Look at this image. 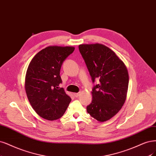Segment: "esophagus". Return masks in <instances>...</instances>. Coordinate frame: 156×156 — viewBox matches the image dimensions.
Instances as JSON below:
<instances>
[{
  "label": "esophagus",
  "mask_w": 156,
  "mask_h": 156,
  "mask_svg": "<svg viewBox=\"0 0 156 156\" xmlns=\"http://www.w3.org/2000/svg\"><path fill=\"white\" fill-rule=\"evenodd\" d=\"M73 95H74L75 97H76V98H77V97H79L80 95V93H74Z\"/></svg>",
  "instance_id": "1"
}]
</instances>
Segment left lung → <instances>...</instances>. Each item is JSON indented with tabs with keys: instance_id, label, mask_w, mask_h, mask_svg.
I'll return each instance as SVG.
<instances>
[{
	"instance_id": "left-lung-1",
	"label": "left lung",
	"mask_w": 156,
	"mask_h": 156,
	"mask_svg": "<svg viewBox=\"0 0 156 156\" xmlns=\"http://www.w3.org/2000/svg\"><path fill=\"white\" fill-rule=\"evenodd\" d=\"M79 49L92 81L99 80L92 90L88 114L99 122L108 121L119 112L126 101L129 82L127 68L114 51L103 44H80Z\"/></svg>"
}]
</instances>
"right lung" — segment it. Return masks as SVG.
Returning a JSON list of instances; mask_svg holds the SVG:
<instances>
[{
  "label": "right lung",
  "instance_id": "obj_1",
  "mask_svg": "<svg viewBox=\"0 0 156 156\" xmlns=\"http://www.w3.org/2000/svg\"><path fill=\"white\" fill-rule=\"evenodd\" d=\"M75 50L73 46H50L32 58L25 77V90L32 108L49 121L61 117L72 99L63 88L60 70L62 62Z\"/></svg>",
  "mask_w": 156,
  "mask_h": 156
}]
</instances>
